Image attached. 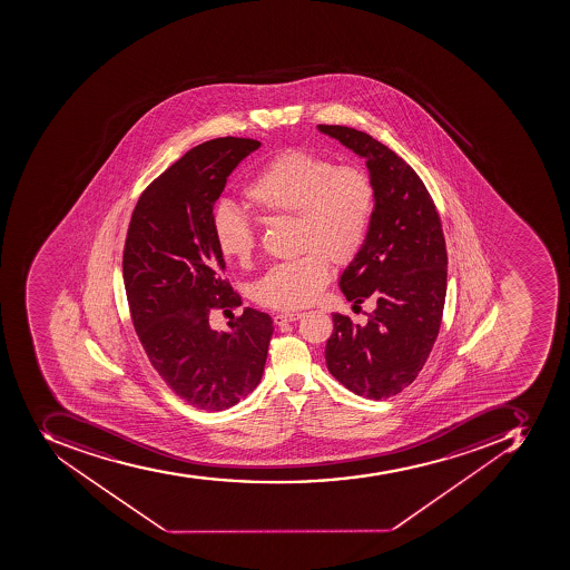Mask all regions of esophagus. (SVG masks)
Listing matches in <instances>:
<instances>
[{
  "label": "esophagus",
  "mask_w": 570,
  "mask_h": 570,
  "mask_svg": "<svg viewBox=\"0 0 570 570\" xmlns=\"http://www.w3.org/2000/svg\"><path fill=\"white\" fill-rule=\"evenodd\" d=\"M302 312H287V314L274 315L273 320L274 323L278 324V326H282V324L292 323V321L302 320Z\"/></svg>",
  "instance_id": "1"
}]
</instances>
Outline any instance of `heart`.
I'll return each mask as SVG.
<instances>
[{"label": "heart", "instance_id": "b5f03b06", "mask_svg": "<svg viewBox=\"0 0 570 570\" xmlns=\"http://www.w3.org/2000/svg\"><path fill=\"white\" fill-rule=\"evenodd\" d=\"M247 203L267 217H296L297 247L305 255L273 265L253 285V297L278 311H297L317 299L330 282V261L352 264L366 246L376 188L366 170L338 165L306 148H287L256 171ZM214 236L224 258L247 265L258 235L238 212L220 206Z\"/></svg>", "mask_w": 570, "mask_h": 570}]
</instances>
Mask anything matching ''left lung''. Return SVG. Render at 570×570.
Segmentation results:
<instances>
[{
  "instance_id": "8db88e82",
  "label": "left lung",
  "mask_w": 570,
  "mask_h": 570,
  "mask_svg": "<svg viewBox=\"0 0 570 570\" xmlns=\"http://www.w3.org/2000/svg\"><path fill=\"white\" fill-rule=\"evenodd\" d=\"M317 129L366 159L376 188L366 246L338 282L353 308L370 299L375 311L366 314V324L332 315L326 366L358 396L389 399L416 380L440 334L446 296L443 227L431 194L399 154L352 127Z\"/></svg>"
}]
</instances>
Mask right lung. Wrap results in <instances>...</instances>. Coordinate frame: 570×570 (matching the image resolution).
I'll use <instances>...</instances> for the list:
<instances>
[{
	"label": "right lung",
	"mask_w": 570,
	"mask_h": 570,
	"mask_svg": "<svg viewBox=\"0 0 570 570\" xmlns=\"http://www.w3.org/2000/svg\"><path fill=\"white\" fill-rule=\"evenodd\" d=\"M258 139H209L177 159L139 195L124 247L130 320L154 370L200 411H223L258 385L273 320L246 308L232 332L209 326L214 311L242 305L214 236V204L227 176Z\"/></svg>",
	"instance_id": "1"
}]
</instances>
